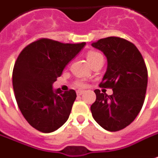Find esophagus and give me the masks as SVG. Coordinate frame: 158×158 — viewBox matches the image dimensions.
Instances as JSON below:
<instances>
[{
	"label": "esophagus",
	"mask_w": 158,
	"mask_h": 158,
	"mask_svg": "<svg viewBox=\"0 0 158 158\" xmlns=\"http://www.w3.org/2000/svg\"><path fill=\"white\" fill-rule=\"evenodd\" d=\"M83 92H84L83 90H77V92H76V93H77L78 96H81V95L83 94Z\"/></svg>",
	"instance_id": "obj_1"
}]
</instances>
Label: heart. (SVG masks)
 <instances>
[{"instance_id": "b5f03b06", "label": "heart", "mask_w": 158, "mask_h": 158, "mask_svg": "<svg viewBox=\"0 0 158 158\" xmlns=\"http://www.w3.org/2000/svg\"><path fill=\"white\" fill-rule=\"evenodd\" d=\"M86 57H87V60H88V61L90 64H92L93 62H95L96 60H98V59H101V58H103V55L99 53V52H95V51H89V52L87 53V55H86ZM76 85L77 87H84V82L82 80H80V81H77L76 83Z\"/></svg>"}]
</instances>
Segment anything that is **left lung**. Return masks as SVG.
Instances as JSON below:
<instances>
[{
    "label": "left lung",
    "mask_w": 158,
    "mask_h": 158,
    "mask_svg": "<svg viewBox=\"0 0 158 158\" xmlns=\"http://www.w3.org/2000/svg\"><path fill=\"white\" fill-rule=\"evenodd\" d=\"M91 46L107 59L100 86L113 91L108 96L95 89L97 98L90 106L92 116L106 130H121L135 120L143 107L148 84L147 67L136 46L124 39L108 37Z\"/></svg>",
    "instance_id": "obj_1"
}]
</instances>
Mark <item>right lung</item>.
I'll use <instances>...</instances> for the list:
<instances>
[{
    "instance_id": "right-lung-1",
    "label": "right lung",
    "mask_w": 158,
    "mask_h": 158,
    "mask_svg": "<svg viewBox=\"0 0 158 158\" xmlns=\"http://www.w3.org/2000/svg\"><path fill=\"white\" fill-rule=\"evenodd\" d=\"M84 46V42L64 44L40 39L18 55L12 74L15 100L24 118L35 129L51 133L68 120L76 91L53 90L52 85Z\"/></svg>"
}]
</instances>
